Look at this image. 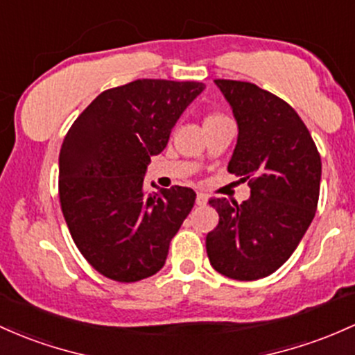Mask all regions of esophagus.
Returning <instances> with one entry per match:
<instances>
[{
	"mask_svg": "<svg viewBox=\"0 0 355 355\" xmlns=\"http://www.w3.org/2000/svg\"><path fill=\"white\" fill-rule=\"evenodd\" d=\"M207 200H209V197L205 196V193H202V192L197 193V198H196L197 205H207Z\"/></svg>",
	"mask_w": 355,
	"mask_h": 355,
	"instance_id": "1",
	"label": "esophagus"
}]
</instances>
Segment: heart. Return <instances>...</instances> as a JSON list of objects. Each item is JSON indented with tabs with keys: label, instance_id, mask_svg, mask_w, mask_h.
<instances>
[{
	"label": "heart",
	"instance_id": "heart-1",
	"mask_svg": "<svg viewBox=\"0 0 355 355\" xmlns=\"http://www.w3.org/2000/svg\"><path fill=\"white\" fill-rule=\"evenodd\" d=\"M219 118H224V116H220V114H209L207 118H205V123H207V121H214V119H219Z\"/></svg>",
	"mask_w": 355,
	"mask_h": 355
}]
</instances>
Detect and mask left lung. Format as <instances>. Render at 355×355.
<instances>
[{"instance_id": "1", "label": "left lung", "mask_w": 355, "mask_h": 355, "mask_svg": "<svg viewBox=\"0 0 355 355\" xmlns=\"http://www.w3.org/2000/svg\"><path fill=\"white\" fill-rule=\"evenodd\" d=\"M232 109L237 143L227 170L251 197L209 202L219 224L205 239L210 264L239 282L270 276L293 254L315 217L322 162L295 109L251 83L214 80Z\"/></svg>"}]
</instances>
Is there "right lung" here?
Wrapping results in <instances>:
<instances>
[{
    "label": "right lung",
    "mask_w": 355,
    "mask_h": 355,
    "mask_svg": "<svg viewBox=\"0 0 355 355\" xmlns=\"http://www.w3.org/2000/svg\"><path fill=\"white\" fill-rule=\"evenodd\" d=\"M202 83L138 79L84 109L58 157V193L73 243L96 271L121 283L153 276L196 204L187 187L145 193L146 168L168 143Z\"/></svg>",
    "instance_id": "add662e5"
}]
</instances>
